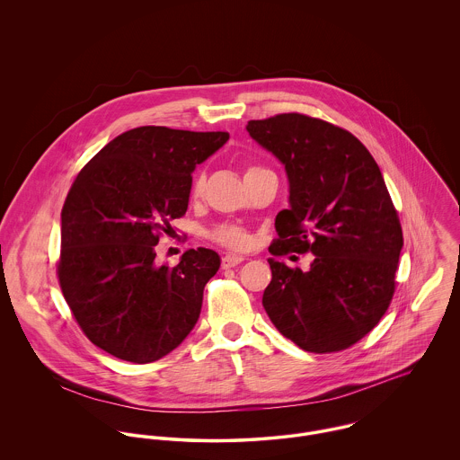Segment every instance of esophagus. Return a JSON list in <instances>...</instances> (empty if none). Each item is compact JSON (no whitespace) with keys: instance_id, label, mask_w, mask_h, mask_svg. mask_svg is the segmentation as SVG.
I'll use <instances>...</instances> for the list:
<instances>
[{"instance_id":"obj_1","label":"esophagus","mask_w":460,"mask_h":460,"mask_svg":"<svg viewBox=\"0 0 460 460\" xmlns=\"http://www.w3.org/2000/svg\"><path fill=\"white\" fill-rule=\"evenodd\" d=\"M243 262H244V259L239 257V255H225L221 259V269H230V267H235V265Z\"/></svg>"}]
</instances>
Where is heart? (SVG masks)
I'll return each mask as SVG.
<instances>
[{
  "mask_svg": "<svg viewBox=\"0 0 460 460\" xmlns=\"http://www.w3.org/2000/svg\"><path fill=\"white\" fill-rule=\"evenodd\" d=\"M253 168H259V166H250L246 170V173ZM203 188H205V177L203 173H197L193 182H191V190H190V199L191 201H198L201 195H203ZM207 239L212 241L214 244L217 246H223L226 250H232V252H244L252 246V235L250 232L239 225V223H230V221H225V223H219L216 226H212L208 232H207Z\"/></svg>",
  "mask_w": 460,
  "mask_h": 460,
  "instance_id": "1",
  "label": "heart"
}]
</instances>
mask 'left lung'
<instances>
[{"instance_id":"8db88e82","label":"left lung","mask_w":460,"mask_h":460,"mask_svg":"<svg viewBox=\"0 0 460 460\" xmlns=\"http://www.w3.org/2000/svg\"><path fill=\"white\" fill-rule=\"evenodd\" d=\"M246 129L290 182L269 253H314L308 272L269 259L263 308L303 350H345L379 324L396 287L403 239L383 173L352 132L315 117L281 113Z\"/></svg>"}]
</instances>
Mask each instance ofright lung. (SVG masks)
<instances>
[{"label": "right lung", "instance_id": "1", "mask_svg": "<svg viewBox=\"0 0 460 460\" xmlns=\"http://www.w3.org/2000/svg\"><path fill=\"white\" fill-rule=\"evenodd\" d=\"M230 134L143 126L117 136L74 179L62 208L57 274L86 338L137 365L172 352L195 328L219 257L188 250L155 265V244L188 210L195 166Z\"/></svg>", "mask_w": 460, "mask_h": 460}]
</instances>
